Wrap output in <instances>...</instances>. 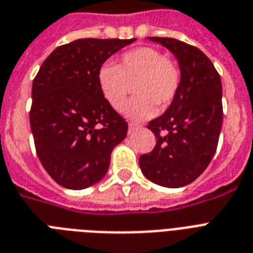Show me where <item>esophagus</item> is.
Instances as JSON below:
<instances>
[{
	"mask_svg": "<svg viewBox=\"0 0 253 253\" xmlns=\"http://www.w3.org/2000/svg\"><path fill=\"white\" fill-rule=\"evenodd\" d=\"M140 126L138 125H134V123H128V134H132L134 131H136Z\"/></svg>",
	"mask_w": 253,
	"mask_h": 253,
	"instance_id": "1",
	"label": "esophagus"
}]
</instances>
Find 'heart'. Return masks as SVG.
<instances>
[{
  "mask_svg": "<svg viewBox=\"0 0 253 253\" xmlns=\"http://www.w3.org/2000/svg\"><path fill=\"white\" fill-rule=\"evenodd\" d=\"M97 84L106 102L115 111L127 106L131 85L138 95L127 107L136 121L152 117L156 105L168 106L178 93L181 68L176 61L155 47H138L119 57L117 65L103 63L97 71Z\"/></svg>",
  "mask_w": 253,
  "mask_h": 253,
  "instance_id": "heart-1",
  "label": "heart"
}]
</instances>
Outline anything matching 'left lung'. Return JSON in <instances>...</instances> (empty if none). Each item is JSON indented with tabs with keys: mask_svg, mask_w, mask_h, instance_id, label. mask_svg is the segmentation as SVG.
I'll return each instance as SVG.
<instances>
[{
	"mask_svg": "<svg viewBox=\"0 0 253 253\" xmlns=\"http://www.w3.org/2000/svg\"><path fill=\"white\" fill-rule=\"evenodd\" d=\"M148 39L176 56L181 85L166 113L148 123L156 146L139 158V166L155 184L181 188L196 180L215 154L223 119L222 83L211 60L194 45L173 38Z\"/></svg>",
	"mask_w": 253,
	"mask_h": 253,
	"instance_id": "left-lung-1",
	"label": "left lung"
}]
</instances>
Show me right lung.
Wrapping results in <instances>:
<instances>
[{
	"mask_svg": "<svg viewBox=\"0 0 253 253\" xmlns=\"http://www.w3.org/2000/svg\"><path fill=\"white\" fill-rule=\"evenodd\" d=\"M136 39H77L53 49L33 81L30 125L43 168L57 184L80 190L98 182L127 122L106 102L97 71Z\"/></svg>",
	"mask_w": 253,
	"mask_h": 253,
	"instance_id": "1",
	"label": "right lung"
}]
</instances>
